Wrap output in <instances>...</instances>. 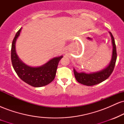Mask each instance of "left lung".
Returning a JSON list of instances; mask_svg holds the SVG:
<instances>
[{"instance_id": "8db88e82", "label": "left lung", "mask_w": 124, "mask_h": 124, "mask_svg": "<svg viewBox=\"0 0 124 124\" xmlns=\"http://www.w3.org/2000/svg\"><path fill=\"white\" fill-rule=\"evenodd\" d=\"M109 33L111 37L112 44V58L109 65L103 70L90 73H86L85 72L79 73V72H76L75 69H73L75 78L79 83L83 84L84 85H86V86H94V85L101 83L102 82L106 80L112 73L114 69L115 65H116L117 56H116V45L115 43L114 38L111 32H109Z\"/></svg>"}]
</instances>
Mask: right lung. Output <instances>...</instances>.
I'll list each match as a JSON object with an SVG mask.
<instances>
[{
  "instance_id": "add662e5",
  "label": "right lung",
  "mask_w": 124,
  "mask_h": 124,
  "mask_svg": "<svg viewBox=\"0 0 124 124\" xmlns=\"http://www.w3.org/2000/svg\"><path fill=\"white\" fill-rule=\"evenodd\" d=\"M21 31V28L17 32L12 42L11 59L13 67L21 80L30 86L35 87L46 86L55 79L58 63L63 56L52 58L39 67L28 66L19 59L16 52V42Z\"/></svg>"
}]
</instances>
